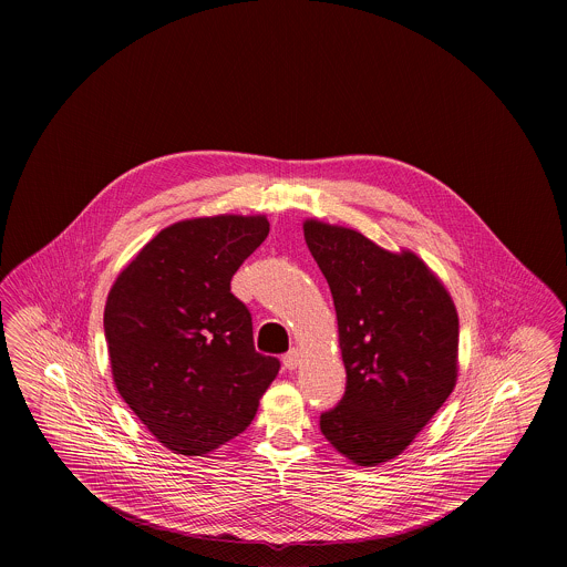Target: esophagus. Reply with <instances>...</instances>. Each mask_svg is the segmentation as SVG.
Listing matches in <instances>:
<instances>
[{
    "label": "esophagus",
    "mask_w": 567,
    "mask_h": 567,
    "mask_svg": "<svg viewBox=\"0 0 567 567\" xmlns=\"http://www.w3.org/2000/svg\"><path fill=\"white\" fill-rule=\"evenodd\" d=\"M299 359H301V352L293 349V351H289L282 357V363H285L287 370H297L299 368Z\"/></svg>",
    "instance_id": "obj_1"
}]
</instances>
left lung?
I'll use <instances>...</instances> for the list:
<instances>
[{"label":"left lung","mask_w":567,"mask_h":567,"mask_svg":"<svg viewBox=\"0 0 567 567\" xmlns=\"http://www.w3.org/2000/svg\"><path fill=\"white\" fill-rule=\"evenodd\" d=\"M303 238L331 289L347 370L321 432L340 455L374 467L400 457L453 393L457 308L410 248L386 250L319 218L303 220Z\"/></svg>","instance_id":"8db88e82"}]
</instances>
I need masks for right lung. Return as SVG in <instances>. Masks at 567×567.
Here are the masks:
<instances>
[{"mask_svg":"<svg viewBox=\"0 0 567 567\" xmlns=\"http://www.w3.org/2000/svg\"><path fill=\"white\" fill-rule=\"evenodd\" d=\"M270 234L266 215L195 216L162 229L116 276L104 310L116 391L165 449L204 457L250 425L280 363L252 344L231 293Z\"/></svg>","mask_w":567,"mask_h":567,"instance_id":"1","label":"right lung"}]
</instances>
